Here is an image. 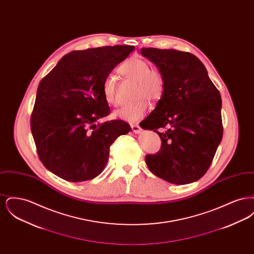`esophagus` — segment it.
<instances>
[{
	"label": "esophagus",
	"instance_id": "obj_1",
	"mask_svg": "<svg viewBox=\"0 0 254 254\" xmlns=\"http://www.w3.org/2000/svg\"><path fill=\"white\" fill-rule=\"evenodd\" d=\"M131 128H132L133 132L136 133V134L142 132V128L140 127L139 125H131Z\"/></svg>",
	"mask_w": 254,
	"mask_h": 254
}]
</instances>
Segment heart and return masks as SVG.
<instances>
[{
	"label": "heart",
	"instance_id": "b5f03b06",
	"mask_svg": "<svg viewBox=\"0 0 254 254\" xmlns=\"http://www.w3.org/2000/svg\"><path fill=\"white\" fill-rule=\"evenodd\" d=\"M122 75L137 82L135 103L123 106L114 111L116 118L127 122L138 121L145 114L148 109V102L160 99L165 88V80L158 69L151 68L148 62L141 58H131L126 61L119 67ZM118 85L116 77L112 74L108 75L103 83V94L110 106L116 107L119 104Z\"/></svg>",
	"mask_w": 254,
	"mask_h": 254
}]
</instances>
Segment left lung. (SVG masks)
I'll return each mask as SVG.
<instances>
[{
	"label": "left lung",
	"mask_w": 254,
	"mask_h": 254,
	"mask_svg": "<svg viewBox=\"0 0 254 254\" xmlns=\"http://www.w3.org/2000/svg\"><path fill=\"white\" fill-rule=\"evenodd\" d=\"M162 73L165 88L155 109L140 124L158 133L160 151L145 163L157 177L186 185L204 176L223 137L222 99L203 63L174 49H142ZM168 126L164 133L157 129Z\"/></svg>",
	"instance_id": "1"
}]
</instances>
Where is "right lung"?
<instances>
[{"instance_id":"obj_1","label":"right lung","mask_w":254,"mask_h":254,"mask_svg":"<svg viewBox=\"0 0 254 254\" xmlns=\"http://www.w3.org/2000/svg\"><path fill=\"white\" fill-rule=\"evenodd\" d=\"M102 47L64 55L42 79L31 114V132L43 165L64 180L83 182L104 170L109 146L131 130L122 120L98 123L109 115L103 83L133 50Z\"/></svg>"}]
</instances>
